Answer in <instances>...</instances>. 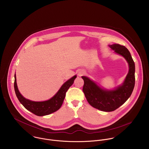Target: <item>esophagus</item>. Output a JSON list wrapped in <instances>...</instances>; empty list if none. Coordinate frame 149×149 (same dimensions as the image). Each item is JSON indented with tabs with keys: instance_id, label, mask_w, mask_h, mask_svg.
Returning a JSON list of instances; mask_svg holds the SVG:
<instances>
[{
	"instance_id": "34e87169",
	"label": "esophagus",
	"mask_w": 149,
	"mask_h": 149,
	"mask_svg": "<svg viewBox=\"0 0 149 149\" xmlns=\"http://www.w3.org/2000/svg\"><path fill=\"white\" fill-rule=\"evenodd\" d=\"M85 72L84 70H80V71L79 72V73H78V75H79V76L81 77V76H83L84 74H85Z\"/></svg>"
}]
</instances>
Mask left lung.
Wrapping results in <instances>:
<instances>
[{"instance_id": "8db88e82", "label": "left lung", "mask_w": 149, "mask_h": 149, "mask_svg": "<svg viewBox=\"0 0 149 149\" xmlns=\"http://www.w3.org/2000/svg\"><path fill=\"white\" fill-rule=\"evenodd\" d=\"M114 52L123 56L129 66L127 75L122 85L113 90L102 88L86 76H82L85 97L91 106L99 110L111 112L123 104L130 97L135 85V64L127 49L119 44L109 45Z\"/></svg>"}]
</instances>
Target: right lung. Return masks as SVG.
<instances>
[{
  "label": "right lung",
  "mask_w": 149,
  "mask_h": 149,
  "mask_svg": "<svg viewBox=\"0 0 149 149\" xmlns=\"http://www.w3.org/2000/svg\"><path fill=\"white\" fill-rule=\"evenodd\" d=\"M76 77L77 76L75 75L66 81L53 97L44 102H34L24 98L18 89L15 74L14 76V89L17 98L26 109L37 116H42L53 113L60 108L63 103L66 92L73 84Z\"/></svg>",
  "instance_id": "right-lung-1"
}]
</instances>
